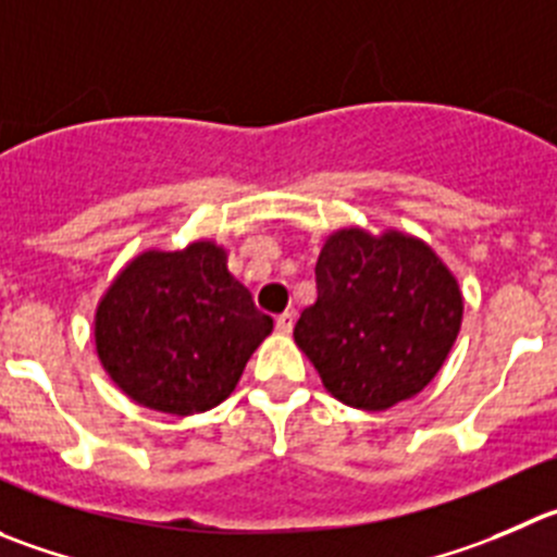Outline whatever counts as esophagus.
Wrapping results in <instances>:
<instances>
[{
  "mask_svg": "<svg viewBox=\"0 0 557 557\" xmlns=\"http://www.w3.org/2000/svg\"><path fill=\"white\" fill-rule=\"evenodd\" d=\"M293 325H295L293 311H284V314L275 317V331L284 333V336H287V333H293Z\"/></svg>",
  "mask_w": 557,
  "mask_h": 557,
  "instance_id": "obj_1",
  "label": "esophagus"
}]
</instances>
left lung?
<instances>
[{"label": "left lung", "mask_w": 557, "mask_h": 557, "mask_svg": "<svg viewBox=\"0 0 557 557\" xmlns=\"http://www.w3.org/2000/svg\"><path fill=\"white\" fill-rule=\"evenodd\" d=\"M295 342L338 401L388 410L426 388L462 325V295L426 243L342 230L317 259Z\"/></svg>", "instance_id": "left-lung-1"}]
</instances>
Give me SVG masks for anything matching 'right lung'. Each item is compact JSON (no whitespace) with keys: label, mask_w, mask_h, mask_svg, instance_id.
Here are the masks:
<instances>
[{"label":"right lung","mask_w":557,"mask_h":557,"mask_svg":"<svg viewBox=\"0 0 557 557\" xmlns=\"http://www.w3.org/2000/svg\"><path fill=\"white\" fill-rule=\"evenodd\" d=\"M270 331L273 320L213 243L136 257L95 314L98 358L111 380L172 416L221 405Z\"/></svg>","instance_id":"right-lung-1"}]
</instances>
